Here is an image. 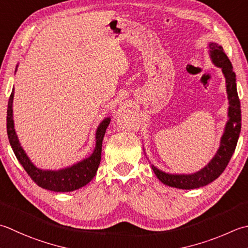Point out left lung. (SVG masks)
I'll list each match as a JSON object with an SVG mask.
<instances>
[{"mask_svg":"<svg viewBox=\"0 0 248 248\" xmlns=\"http://www.w3.org/2000/svg\"><path fill=\"white\" fill-rule=\"evenodd\" d=\"M213 64L220 67L222 75L226 79V91L228 98V120L225 124L224 133L220 138L219 147L210 162L204 168L190 174H175L168 173L155 167L149 161L154 173L157 178L164 185L178 189H195L206 186L207 184L214 182L224 172L233 155L237 140L241 132V104L237 95L235 73L230 60L220 45L210 42L207 45ZM144 149V148H143ZM145 153V149H144Z\"/></svg>","mask_w":248,"mask_h":248,"instance_id":"8db88e82","label":"left lung"}]
</instances>
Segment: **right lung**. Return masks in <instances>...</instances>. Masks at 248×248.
Wrapping results in <instances>:
<instances>
[{"label": "right lung", "mask_w": 248, "mask_h": 248, "mask_svg": "<svg viewBox=\"0 0 248 248\" xmlns=\"http://www.w3.org/2000/svg\"><path fill=\"white\" fill-rule=\"evenodd\" d=\"M18 64L16 66L15 73L17 72ZM15 89H13L12 94L8 100L7 108V135L9 144L17 157L18 161L20 162L26 172L30 175L34 183L38 186L47 189L50 191L56 192H70L79 189L89 184L92 178L95 176L101 161L102 153V142H103L104 134L106 132L108 124L110 123V117H105L101 121L95 131V146L93 152L85 159L76 162L72 166L62 168L59 170H43L37 168L31 159L29 158L27 153L24 152L23 147L19 142L18 135L15 129L14 114H13V101Z\"/></svg>", "instance_id": "1"}]
</instances>
